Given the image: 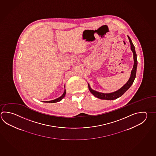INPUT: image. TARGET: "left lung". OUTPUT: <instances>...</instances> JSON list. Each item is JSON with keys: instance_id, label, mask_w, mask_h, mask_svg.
Segmentation results:
<instances>
[{"instance_id": "left-lung-1", "label": "left lung", "mask_w": 156, "mask_h": 156, "mask_svg": "<svg viewBox=\"0 0 156 156\" xmlns=\"http://www.w3.org/2000/svg\"><path fill=\"white\" fill-rule=\"evenodd\" d=\"M129 39V42L131 44V49L132 50L133 53V59H134V65L133 67L131 76L129 78V80L128 82L126 83V84L123 85V87L118 90V91H115L114 93H109V94H105L102 93H99L97 91H95L94 90L91 89V88L88 84L89 89V90L91 92L92 94H93L95 97L98 98L100 99H104V100H114L117 99L118 98L122 96L126 91L129 89V87L131 86L133 83L134 82V80L135 79L136 74V70H137V55L136 53L135 46L132 42V41L129 36H128Z\"/></svg>"}]
</instances>
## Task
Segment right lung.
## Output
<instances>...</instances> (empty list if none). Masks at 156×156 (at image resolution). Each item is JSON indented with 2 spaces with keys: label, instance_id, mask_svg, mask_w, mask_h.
<instances>
[{
  "label": "right lung",
  "instance_id": "1",
  "mask_svg": "<svg viewBox=\"0 0 156 156\" xmlns=\"http://www.w3.org/2000/svg\"><path fill=\"white\" fill-rule=\"evenodd\" d=\"M66 90H65V92H64V93L62 94V96L61 97H60L58 98H57V99H55V100H51V101H44L45 103H57V102H58L59 101H61V100H62V99L63 98L65 97V95H66Z\"/></svg>",
  "mask_w": 156,
  "mask_h": 156
}]
</instances>
